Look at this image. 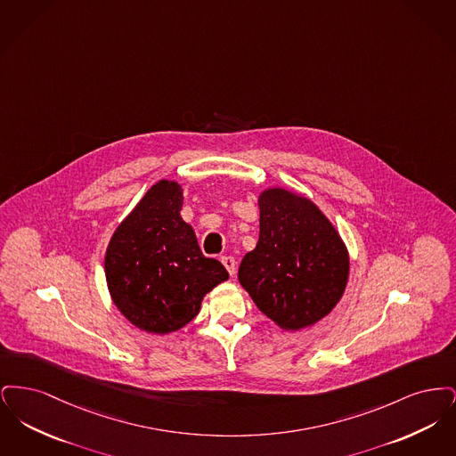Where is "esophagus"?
<instances>
[{
	"mask_svg": "<svg viewBox=\"0 0 456 456\" xmlns=\"http://www.w3.org/2000/svg\"><path fill=\"white\" fill-rule=\"evenodd\" d=\"M222 265L225 266V270L229 272V275H234L236 273V260L232 256H222L220 258Z\"/></svg>",
	"mask_w": 456,
	"mask_h": 456,
	"instance_id": "1",
	"label": "esophagus"
}]
</instances>
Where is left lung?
<instances>
[{
	"instance_id": "1",
	"label": "left lung",
	"mask_w": 456,
	"mask_h": 456,
	"mask_svg": "<svg viewBox=\"0 0 456 456\" xmlns=\"http://www.w3.org/2000/svg\"><path fill=\"white\" fill-rule=\"evenodd\" d=\"M258 203L260 239L239 265V282L283 330L314 325L344 294L347 248L307 198L273 188Z\"/></svg>"
}]
</instances>
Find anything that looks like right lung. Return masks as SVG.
Returning a JSON list of instances; mask_svg holds the SVG:
<instances>
[{"label": "right lung", "mask_w": 456, "mask_h": 456, "mask_svg": "<svg viewBox=\"0 0 456 456\" xmlns=\"http://www.w3.org/2000/svg\"><path fill=\"white\" fill-rule=\"evenodd\" d=\"M181 186L159 181L116 229L106 279L118 309L140 330L169 333L188 325L201 299L229 279L220 261L203 256L181 218Z\"/></svg>", "instance_id": "1"}]
</instances>
